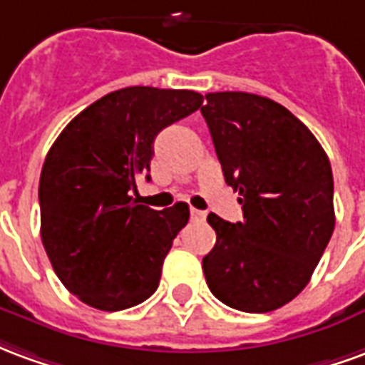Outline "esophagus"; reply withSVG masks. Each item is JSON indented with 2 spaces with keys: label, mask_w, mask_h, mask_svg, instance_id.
<instances>
[{
  "label": "esophagus",
  "mask_w": 365,
  "mask_h": 365,
  "mask_svg": "<svg viewBox=\"0 0 365 365\" xmlns=\"http://www.w3.org/2000/svg\"><path fill=\"white\" fill-rule=\"evenodd\" d=\"M191 219H205V211H199V209H191Z\"/></svg>",
  "instance_id": "1"
}]
</instances>
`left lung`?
Here are the masks:
<instances>
[{"label":"left lung","instance_id":"obj_1","mask_svg":"<svg viewBox=\"0 0 365 365\" xmlns=\"http://www.w3.org/2000/svg\"><path fill=\"white\" fill-rule=\"evenodd\" d=\"M201 107L225 182L245 221L209 213L217 232L203 258L215 297L245 313L275 311L305 289L334 230L327 152L283 105L246 91L207 93Z\"/></svg>","mask_w":365,"mask_h":365}]
</instances>
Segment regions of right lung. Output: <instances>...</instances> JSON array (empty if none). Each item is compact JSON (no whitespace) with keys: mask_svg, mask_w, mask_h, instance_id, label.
<instances>
[{"mask_svg":"<svg viewBox=\"0 0 365 365\" xmlns=\"http://www.w3.org/2000/svg\"><path fill=\"white\" fill-rule=\"evenodd\" d=\"M191 90L133 86L111 91L70 120L46 154L41 238L70 293L99 311H123L150 297L190 207L138 205L128 191L150 180L154 138L197 111Z\"/></svg>","mask_w":365,"mask_h":365,"instance_id":"right-lung-1","label":"right lung"}]
</instances>
